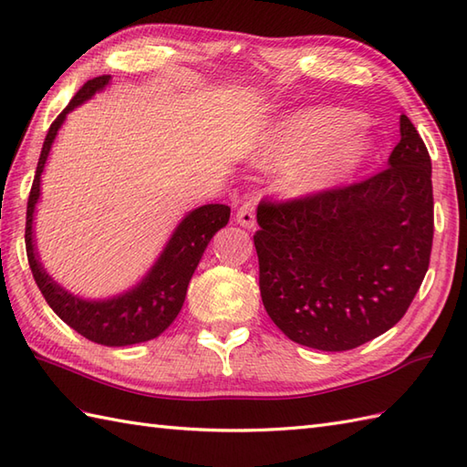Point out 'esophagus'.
<instances>
[{"instance_id":"esophagus-1","label":"esophagus","mask_w":467,"mask_h":467,"mask_svg":"<svg viewBox=\"0 0 467 467\" xmlns=\"http://www.w3.org/2000/svg\"><path fill=\"white\" fill-rule=\"evenodd\" d=\"M254 209H256V202L253 199L244 201L236 211V223L241 226H246V229H251V226H254V221H256Z\"/></svg>"}]
</instances>
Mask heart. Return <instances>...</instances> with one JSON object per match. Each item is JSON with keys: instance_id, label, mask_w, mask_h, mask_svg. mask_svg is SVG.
<instances>
[{"instance_id": "obj_1", "label": "heart", "mask_w": 467, "mask_h": 467, "mask_svg": "<svg viewBox=\"0 0 467 467\" xmlns=\"http://www.w3.org/2000/svg\"><path fill=\"white\" fill-rule=\"evenodd\" d=\"M356 123L352 113L338 109L300 111L266 137L260 161L270 167L295 165L286 182L296 194L334 189L364 165L370 150Z\"/></svg>"}]
</instances>
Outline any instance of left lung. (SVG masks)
Listing matches in <instances>:
<instances>
[{
	"label": "left lung",
	"instance_id": "left-lung-1",
	"mask_svg": "<svg viewBox=\"0 0 467 467\" xmlns=\"http://www.w3.org/2000/svg\"><path fill=\"white\" fill-rule=\"evenodd\" d=\"M388 167L295 199H263L254 246L263 305L292 342L344 352L402 320L433 241L431 161L400 117Z\"/></svg>",
	"mask_w": 467,
	"mask_h": 467
}]
</instances>
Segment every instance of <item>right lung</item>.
<instances>
[{"mask_svg": "<svg viewBox=\"0 0 467 467\" xmlns=\"http://www.w3.org/2000/svg\"><path fill=\"white\" fill-rule=\"evenodd\" d=\"M109 79L111 75H99V78L87 81L49 127L27 199L26 253L31 275H34L43 298L65 324H69L75 332L91 342L103 346H129L157 338L177 318L194 268H197L213 234L229 223L231 209L226 204H204L187 214V219L177 226L175 234L143 283L123 296L105 302H85L53 283L41 268L34 243H31V234H34L31 221H34V209L39 199V177L65 115L85 99H89L95 91L103 89Z\"/></svg>", "mask_w": 467, "mask_h": 467, "instance_id": "obj_1", "label": "right lung"}]
</instances>
